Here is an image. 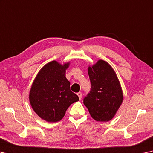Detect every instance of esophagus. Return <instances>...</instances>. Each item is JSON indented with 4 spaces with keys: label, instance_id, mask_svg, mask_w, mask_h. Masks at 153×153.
I'll return each mask as SVG.
<instances>
[{
    "label": "esophagus",
    "instance_id": "obj_1",
    "mask_svg": "<svg viewBox=\"0 0 153 153\" xmlns=\"http://www.w3.org/2000/svg\"><path fill=\"white\" fill-rule=\"evenodd\" d=\"M77 95H78L79 99H81V98H82V93L81 92V91H79V92L77 93Z\"/></svg>",
    "mask_w": 153,
    "mask_h": 153
}]
</instances>
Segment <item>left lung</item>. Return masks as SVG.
Listing matches in <instances>:
<instances>
[{
  "mask_svg": "<svg viewBox=\"0 0 153 153\" xmlns=\"http://www.w3.org/2000/svg\"><path fill=\"white\" fill-rule=\"evenodd\" d=\"M91 88L83 103L96 121L112 119L123 100V91L114 70L109 63L99 60L88 68Z\"/></svg>",
  "mask_w": 153,
  "mask_h": 153,
  "instance_id": "obj_1",
  "label": "left lung"
}]
</instances>
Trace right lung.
<instances>
[{
	"label": "right lung",
	"instance_id": "right-lung-1",
	"mask_svg": "<svg viewBox=\"0 0 153 153\" xmlns=\"http://www.w3.org/2000/svg\"><path fill=\"white\" fill-rule=\"evenodd\" d=\"M68 63L62 65L55 61L47 63L37 74L30 91L29 100L34 111L47 122L62 120L70 105L79 100L70 90L65 77Z\"/></svg>",
	"mask_w": 153,
	"mask_h": 153
}]
</instances>
